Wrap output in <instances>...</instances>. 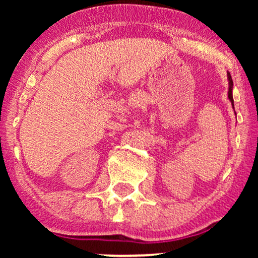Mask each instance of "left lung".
<instances>
[{
	"label": "left lung",
	"instance_id": "1",
	"mask_svg": "<svg viewBox=\"0 0 258 258\" xmlns=\"http://www.w3.org/2000/svg\"><path fill=\"white\" fill-rule=\"evenodd\" d=\"M228 82H229V90H228V98L229 101L231 102V105L232 108H234V97H232V88H234V83H232V79H231V75L228 73ZM235 110V109H234ZM236 115V112H235Z\"/></svg>",
	"mask_w": 258,
	"mask_h": 258
}]
</instances>
